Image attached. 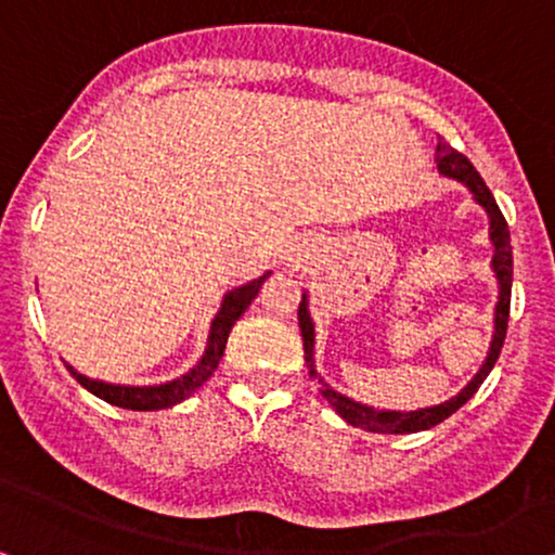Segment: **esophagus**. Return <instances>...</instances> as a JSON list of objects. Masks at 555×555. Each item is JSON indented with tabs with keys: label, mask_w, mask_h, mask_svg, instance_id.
<instances>
[{
	"label": "esophagus",
	"mask_w": 555,
	"mask_h": 555,
	"mask_svg": "<svg viewBox=\"0 0 555 555\" xmlns=\"http://www.w3.org/2000/svg\"><path fill=\"white\" fill-rule=\"evenodd\" d=\"M299 261H301V258H299Z\"/></svg>",
	"instance_id": "obj_1"
}]
</instances>
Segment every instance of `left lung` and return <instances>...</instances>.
Instances as JSON below:
<instances>
[{"instance_id":"8db88e82","label":"left lung","mask_w":555,"mask_h":555,"mask_svg":"<svg viewBox=\"0 0 555 555\" xmlns=\"http://www.w3.org/2000/svg\"><path fill=\"white\" fill-rule=\"evenodd\" d=\"M434 162H437V169L441 177L462 182L464 188L469 190L472 201L487 212V223H490V243H492L490 269L494 273V279H498V301H494L492 339H490V347H487V354L482 365H479V371L472 375V378L464 383L454 396H449L447 401L424 405V409H413V411L375 409V405L354 401V398L332 388L330 383L317 373L314 322H312V314H309V294L307 292L301 294L299 330H301V339H305V360L309 367V378L320 386V393L324 401H327L332 409L347 421V424L365 428V431H373V434H416V431H426V428L437 426L444 418L452 416L456 409H462V405L477 393V388L482 386L487 375H490L494 363H498L502 343H505V335H507L509 294H513V246H509V228L505 223V218H502L498 203H494L490 188H487L482 177H479V172L472 167V162L464 157V154L454 152L444 139H439L437 157H434Z\"/></svg>"}]
</instances>
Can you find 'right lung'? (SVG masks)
<instances>
[{
    "label": "right lung",
    "mask_w": 555,
    "mask_h": 555,
    "mask_svg": "<svg viewBox=\"0 0 555 555\" xmlns=\"http://www.w3.org/2000/svg\"><path fill=\"white\" fill-rule=\"evenodd\" d=\"M269 276H271V271H266V273H261V276L250 279V282L241 284V286H233L231 292L223 294L218 312L210 320L208 343H205L201 360H197V363L192 365L188 373H182L180 378L154 383V386H121V383H106L99 378H88V375L78 373L76 367L68 363H65V367H68V373L88 390V393H93L95 398H101V401H106L111 405H118V409L159 411V409H169V405L182 403L184 398H190L197 388L203 386L205 380L210 378L212 373H216L220 360H223L228 335H231L233 324L241 320V314L250 307V301L256 299L258 289H261V284Z\"/></svg>",
    "instance_id": "add662e5"
}]
</instances>
